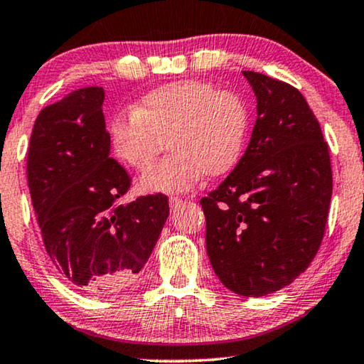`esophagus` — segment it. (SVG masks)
Returning a JSON list of instances; mask_svg holds the SVG:
<instances>
[{
    "label": "esophagus",
    "instance_id": "34e87169",
    "mask_svg": "<svg viewBox=\"0 0 364 364\" xmlns=\"http://www.w3.org/2000/svg\"><path fill=\"white\" fill-rule=\"evenodd\" d=\"M183 203H186V200L181 197H171L168 198V205H171L172 210H177V208H181Z\"/></svg>",
    "mask_w": 364,
    "mask_h": 364
}]
</instances>
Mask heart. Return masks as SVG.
I'll list each match as a JSON object with an SVG mask.
<instances>
[{
    "mask_svg": "<svg viewBox=\"0 0 364 364\" xmlns=\"http://www.w3.org/2000/svg\"><path fill=\"white\" fill-rule=\"evenodd\" d=\"M248 109L240 94L200 79L167 82L147 92L132 112L109 124L114 156L144 172L166 141L171 154L141 178L144 192H186L203 176L227 173L240 161Z\"/></svg>",
    "mask_w": 364,
    "mask_h": 364,
    "instance_id": "obj_1",
    "label": "heart"
}]
</instances>
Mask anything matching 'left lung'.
<instances>
[{
  "mask_svg": "<svg viewBox=\"0 0 364 364\" xmlns=\"http://www.w3.org/2000/svg\"><path fill=\"white\" fill-rule=\"evenodd\" d=\"M243 76L257 96L250 144L200 203L213 272L237 295L263 296L290 285L316 257L333 176L328 144L301 92L260 73Z\"/></svg>",
  "mask_w": 364,
  "mask_h": 364,
  "instance_id": "1",
  "label": "left lung"
}]
</instances>
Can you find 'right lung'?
<instances>
[{"mask_svg": "<svg viewBox=\"0 0 364 364\" xmlns=\"http://www.w3.org/2000/svg\"><path fill=\"white\" fill-rule=\"evenodd\" d=\"M104 89L69 92L44 107L28 147V187L49 260L89 293L121 290L134 282L168 217L164 193L131 203L121 198L132 178L109 157Z\"/></svg>", "mask_w": 364, "mask_h": 364, "instance_id": "obj_1", "label": "right lung"}]
</instances>
